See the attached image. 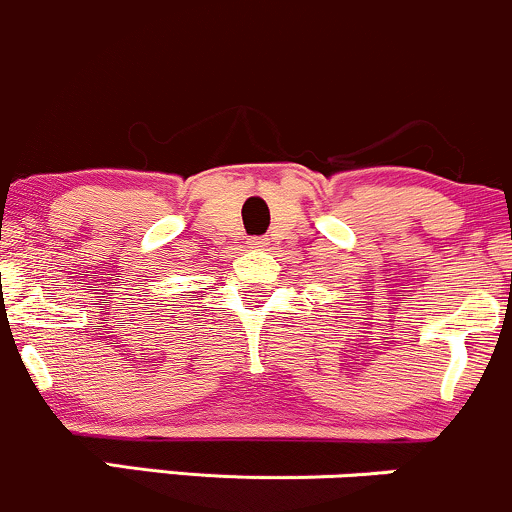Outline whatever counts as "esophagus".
<instances>
[{
	"label": "esophagus",
	"instance_id": "34e87169",
	"mask_svg": "<svg viewBox=\"0 0 512 512\" xmlns=\"http://www.w3.org/2000/svg\"><path fill=\"white\" fill-rule=\"evenodd\" d=\"M266 244H268V241H266V239H261V237H256V239H251V241H249L251 249H266Z\"/></svg>",
	"mask_w": 512,
	"mask_h": 512
}]
</instances>
